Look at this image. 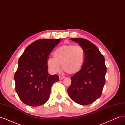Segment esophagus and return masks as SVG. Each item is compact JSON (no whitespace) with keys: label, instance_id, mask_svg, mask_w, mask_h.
Masks as SVG:
<instances>
[{"label":"esophagus","instance_id":"esophagus-1","mask_svg":"<svg viewBox=\"0 0 125 125\" xmlns=\"http://www.w3.org/2000/svg\"><path fill=\"white\" fill-rule=\"evenodd\" d=\"M65 78V77H62V76H59V80H62V79H63Z\"/></svg>","mask_w":125,"mask_h":125}]
</instances>
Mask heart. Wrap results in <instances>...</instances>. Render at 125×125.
<instances>
[{
    "instance_id": "heart-1",
    "label": "heart",
    "mask_w": 125,
    "mask_h": 125,
    "mask_svg": "<svg viewBox=\"0 0 125 125\" xmlns=\"http://www.w3.org/2000/svg\"><path fill=\"white\" fill-rule=\"evenodd\" d=\"M53 58L47 60V66L53 73L60 70V66L70 74L78 73L83 66L85 54L84 49L74 45H63L54 51Z\"/></svg>"
}]
</instances>
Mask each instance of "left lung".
<instances>
[{"label": "left lung", "instance_id": "8db88e82", "mask_svg": "<svg viewBox=\"0 0 125 125\" xmlns=\"http://www.w3.org/2000/svg\"><path fill=\"white\" fill-rule=\"evenodd\" d=\"M84 49L85 62L81 70L71 77L68 89L71 99L80 105L91 104L101 96L105 83V59L98 48L89 41L70 39Z\"/></svg>", "mask_w": 125, "mask_h": 125}]
</instances>
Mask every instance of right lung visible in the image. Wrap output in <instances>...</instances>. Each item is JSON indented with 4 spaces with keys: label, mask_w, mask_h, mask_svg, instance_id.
Wrapping results in <instances>:
<instances>
[{
    "label": "right lung",
    "mask_w": 125,
    "mask_h": 125,
    "mask_svg": "<svg viewBox=\"0 0 125 125\" xmlns=\"http://www.w3.org/2000/svg\"><path fill=\"white\" fill-rule=\"evenodd\" d=\"M61 39L38 40L25 48L14 74L16 91L23 103L31 106L46 103L58 75L48 73L47 59Z\"/></svg>",
    "instance_id": "1"
}]
</instances>
